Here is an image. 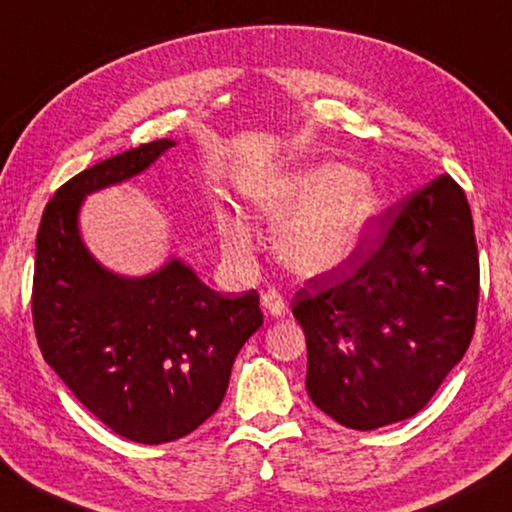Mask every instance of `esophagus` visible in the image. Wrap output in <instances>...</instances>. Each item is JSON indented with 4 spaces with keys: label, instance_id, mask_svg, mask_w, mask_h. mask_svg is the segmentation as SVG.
I'll return each mask as SVG.
<instances>
[{
    "label": "esophagus",
    "instance_id": "1",
    "mask_svg": "<svg viewBox=\"0 0 512 512\" xmlns=\"http://www.w3.org/2000/svg\"><path fill=\"white\" fill-rule=\"evenodd\" d=\"M261 304H263L265 313H270V316H274V318H279V316H283V313H286V300H283L277 288L265 290L263 297H261Z\"/></svg>",
    "mask_w": 512,
    "mask_h": 512
}]
</instances>
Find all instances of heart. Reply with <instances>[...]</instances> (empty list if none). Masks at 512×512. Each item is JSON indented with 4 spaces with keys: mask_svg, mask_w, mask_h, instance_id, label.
Here are the masks:
<instances>
[{
    "mask_svg": "<svg viewBox=\"0 0 512 512\" xmlns=\"http://www.w3.org/2000/svg\"><path fill=\"white\" fill-rule=\"evenodd\" d=\"M377 206L371 187L341 164L313 169L263 199L274 224L296 217L279 231L277 254L283 265L309 277L334 270L355 254ZM226 242L238 256L251 251V235L238 222L229 226Z\"/></svg>",
    "mask_w": 512,
    "mask_h": 512,
    "instance_id": "heart-1",
    "label": "heart"
}]
</instances>
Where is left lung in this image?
<instances>
[{
	"instance_id": "left-lung-1",
	"label": "left lung",
	"mask_w": 512,
	"mask_h": 512,
	"mask_svg": "<svg viewBox=\"0 0 512 512\" xmlns=\"http://www.w3.org/2000/svg\"><path fill=\"white\" fill-rule=\"evenodd\" d=\"M380 242L316 274L293 297L306 336V391L352 430L426 407L465 357L478 311L467 196L444 174L380 215Z\"/></svg>"
}]
</instances>
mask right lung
Wrapping results in <instances>:
<instances>
[{"label":"right lung","mask_w":512,"mask_h":512,"mask_svg":"<svg viewBox=\"0 0 512 512\" xmlns=\"http://www.w3.org/2000/svg\"><path fill=\"white\" fill-rule=\"evenodd\" d=\"M176 146L125 151L70 178L36 235L31 316L43 359L93 416L130 442H174L222 405L235 355L263 325L258 293L210 290L183 261L119 277L77 229L86 194L137 176Z\"/></svg>","instance_id":"right-lung-1"}]
</instances>
